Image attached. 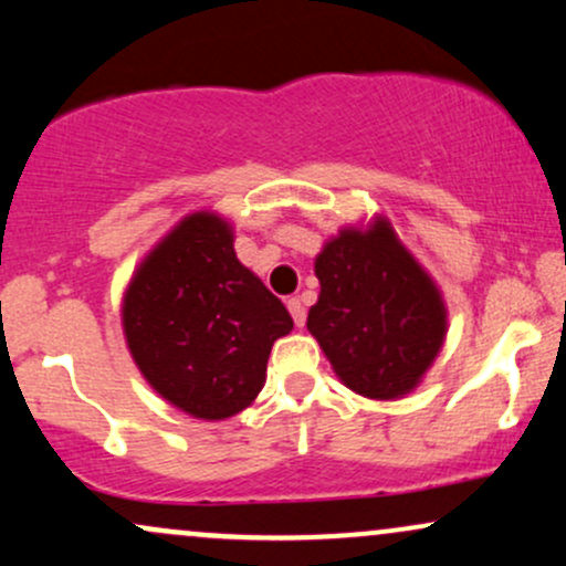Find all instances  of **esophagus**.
<instances>
[{"instance_id": "1", "label": "esophagus", "mask_w": 566, "mask_h": 566, "mask_svg": "<svg viewBox=\"0 0 566 566\" xmlns=\"http://www.w3.org/2000/svg\"><path fill=\"white\" fill-rule=\"evenodd\" d=\"M287 308H290L292 319H295L297 327H303V324H305V305H303L301 297H290Z\"/></svg>"}]
</instances>
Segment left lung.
I'll use <instances>...</instances> for the list:
<instances>
[{"label": "left lung", "instance_id": "8db88e82", "mask_svg": "<svg viewBox=\"0 0 566 566\" xmlns=\"http://www.w3.org/2000/svg\"><path fill=\"white\" fill-rule=\"evenodd\" d=\"M322 292L308 311L335 375L367 399H401L437 359L447 308L388 220L343 229L316 258Z\"/></svg>", "mask_w": 566, "mask_h": 566}]
</instances>
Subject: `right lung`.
I'll return each instance as SVG.
<instances>
[{
  "label": "right lung",
  "mask_w": 566,
  "mask_h": 566,
  "mask_svg": "<svg viewBox=\"0 0 566 566\" xmlns=\"http://www.w3.org/2000/svg\"><path fill=\"white\" fill-rule=\"evenodd\" d=\"M122 324L161 399L191 418L226 420L261 394L271 346L290 333L292 316L239 263L231 226L193 212L138 265Z\"/></svg>",
  "instance_id": "obj_1"
}]
</instances>
